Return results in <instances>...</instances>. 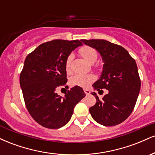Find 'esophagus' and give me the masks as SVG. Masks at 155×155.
I'll return each instance as SVG.
<instances>
[{
  "label": "esophagus",
  "instance_id": "34e87169",
  "mask_svg": "<svg viewBox=\"0 0 155 155\" xmlns=\"http://www.w3.org/2000/svg\"><path fill=\"white\" fill-rule=\"evenodd\" d=\"M84 92L86 95H90V91L89 90H87V89H84Z\"/></svg>",
  "mask_w": 155,
  "mask_h": 155
}]
</instances>
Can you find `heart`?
Wrapping results in <instances>:
<instances>
[{
  "mask_svg": "<svg viewBox=\"0 0 155 155\" xmlns=\"http://www.w3.org/2000/svg\"><path fill=\"white\" fill-rule=\"evenodd\" d=\"M79 52L90 63H94L97 60V52L95 49L89 46H84L79 49ZM74 59V54H70L65 60V68L68 71H70L71 65ZM95 81V76L92 74H76L71 79V84L73 86H79L87 88Z\"/></svg>",
  "mask_w": 155,
  "mask_h": 155,
  "instance_id": "heart-1",
  "label": "heart"
}]
</instances>
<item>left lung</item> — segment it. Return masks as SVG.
Wrapping results in <instances>:
<instances>
[{
	"instance_id": "8db88e82",
	"label": "left lung",
	"mask_w": 155,
	"mask_h": 155,
	"mask_svg": "<svg viewBox=\"0 0 155 155\" xmlns=\"http://www.w3.org/2000/svg\"><path fill=\"white\" fill-rule=\"evenodd\" d=\"M81 41L98 51L104 63L100 79L92 85L94 90H108L102 100L92 92L97 102L90 108V114L104 126L122 123L132 113L139 95L140 80L136 61L124 48L108 41Z\"/></svg>"
}]
</instances>
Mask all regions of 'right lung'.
Instances as JSON below:
<instances>
[{
    "label": "right lung",
    "mask_w": 155,
    "mask_h": 155,
    "mask_svg": "<svg viewBox=\"0 0 155 155\" xmlns=\"http://www.w3.org/2000/svg\"><path fill=\"white\" fill-rule=\"evenodd\" d=\"M81 41L53 40L41 44L27 56L19 76L25 106L35 122L58 129L71 118L74 107L86 94L75 86L61 97L56 90L67 83L65 60Z\"/></svg>",
    "instance_id": "add662e5"
}]
</instances>
